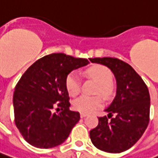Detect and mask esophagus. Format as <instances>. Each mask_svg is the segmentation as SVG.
<instances>
[{"instance_id": "1", "label": "esophagus", "mask_w": 158, "mask_h": 158, "mask_svg": "<svg viewBox=\"0 0 158 158\" xmlns=\"http://www.w3.org/2000/svg\"><path fill=\"white\" fill-rule=\"evenodd\" d=\"M85 116H87V114H84V113H81V114H80V117H81V118H84V117Z\"/></svg>"}]
</instances>
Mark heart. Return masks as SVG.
Instances as JSON below:
<instances>
[{
  "mask_svg": "<svg viewBox=\"0 0 158 158\" xmlns=\"http://www.w3.org/2000/svg\"><path fill=\"white\" fill-rule=\"evenodd\" d=\"M86 75L94 79L99 84V87L96 90V94H101L106 98L111 97L114 93V88L111 84L113 73L110 69L104 65H94L86 70ZM80 79L77 73H71L67 75L65 79V86L70 95H77L80 91ZM103 104L101 96H79L73 101L74 108L78 111L89 114L100 108Z\"/></svg>",
  "mask_w": 158,
  "mask_h": 158,
  "instance_id": "heart-1",
  "label": "heart"
}]
</instances>
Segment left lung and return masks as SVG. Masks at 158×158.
<instances>
[{
  "instance_id": "obj_1",
  "label": "left lung",
  "mask_w": 158,
  "mask_h": 158,
  "mask_svg": "<svg viewBox=\"0 0 158 158\" xmlns=\"http://www.w3.org/2000/svg\"><path fill=\"white\" fill-rule=\"evenodd\" d=\"M110 69L116 79V95L99 117V124L90 131V138L97 149L120 153L131 148L144 133L150 122V98L143 79L128 64L115 57L91 58Z\"/></svg>"
}]
</instances>
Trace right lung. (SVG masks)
Returning a JSON list of instances; mask_svg holds the SVG:
<instances>
[{
  "instance_id": "1",
  "label": "right lung",
  "mask_w": 158,
  "mask_h": 158,
  "mask_svg": "<svg viewBox=\"0 0 158 158\" xmlns=\"http://www.w3.org/2000/svg\"><path fill=\"white\" fill-rule=\"evenodd\" d=\"M87 64L85 58L53 53L36 60L23 74L13 96L15 123L30 145L49 149L67 139L80 115L69 109L65 79ZM56 107L62 111L54 113Z\"/></svg>"
}]
</instances>
